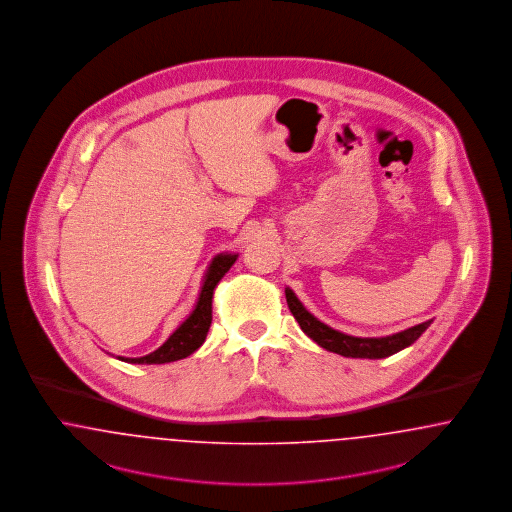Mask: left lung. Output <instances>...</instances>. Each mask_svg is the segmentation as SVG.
<instances>
[{"label":"left lung","instance_id":"obj_1","mask_svg":"<svg viewBox=\"0 0 512 512\" xmlns=\"http://www.w3.org/2000/svg\"><path fill=\"white\" fill-rule=\"evenodd\" d=\"M285 296H287L290 313L298 321L300 329L308 334L313 342H317L321 348L334 352L338 356L382 359V357L398 354L403 348L411 346L432 323V319H428L421 325H415L401 333L380 336V338L350 336V334L334 331L329 325H325L317 317H313L312 313L304 308V304L296 298V294L292 290L285 289Z\"/></svg>","mask_w":512,"mask_h":512}]
</instances>
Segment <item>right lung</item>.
I'll use <instances>...</instances> for the list:
<instances>
[{"instance_id": "1", "label": "right lung", "mask_w": 512, "mask_h": 512, "mask_svg": "<svg viewBox=\"0 0 512 512\" xmlns=\"http://www.w3.org/2000/svg\"><path fill=\"white\" fill-rule=\"evenodd\" d=\"M239 254H218L204 275L202 287H200L199 300L191 315L179 325L170 338L151 354L143 357H120L126 363H137V365H158V363H170L178 361L183 357L191 356L197 352L202 342L206 340V334L212 323V296L218 283L222 281L223 275L229 271V267L235 264Z\"/></svg>"}]
</instances>
